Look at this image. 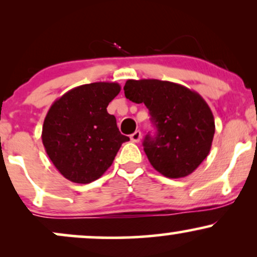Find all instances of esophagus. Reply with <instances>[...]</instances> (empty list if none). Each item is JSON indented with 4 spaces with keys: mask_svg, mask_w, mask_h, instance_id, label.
I'll use <instances>...</instances> for the list:
<instances>
[{
    "mask_svg": "<svg viewBox=\"0 0 257 257\" xmlns=\"http://www.w3.org/2000/svg\"><path fill=\"white\" fill-rule=\"evenodd\" d=\"M141 137H143V134H141L140 131H137L135 133H133L131 135V140L133 143H139V141L141 140Z\"/></svg>",
    "mask_w": 257,
    "mask_h": 257,
    "instance_id": "obj_1",
    "label": "esophagus"
}]
</instances>
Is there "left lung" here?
Here are the masks:
<instances>
[{"label": "left lung", "mask_w": 257, "mask_h": 257, "mask_svg": "<svg viewBox=\"0 0 257 257\" xmlns=\"http://www.w3.org/2000/svg\"><path fill=\"white\" fill-rule=\"evenodd\" d=\"M125 98L144 102L157 128L146 135L144 151L151 166L169 179L192 174L210 152L215 134L213 112L197 91L159 79H128Z\"/></svg>", "instance_id": "left-lung-1"}]
</instances>
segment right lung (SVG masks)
<instances>
[{
	"label": "right lung",
	"instance_id": "obj_1",
	"mask_svg": "<svg viewBox=\"0 0 257 257\" xmlns=\"http://www.w3.org/2000/svg\"><path fill=\"white\" fill-rule=\"evenodd\" d=\"M119 91L116 82L79 85L55 100L47 112L42 143L65 179L76 184L98 180L129 140L106 110Z\"/></svg>",
	"mask_w": 257,
	"mask_h": 257
}]
</instances>
